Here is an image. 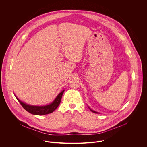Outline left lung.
<instances>
[{
  "instance_id": "1",
  "label": "left lung",
  "mask_w": 147,
  "mask_h": 147,
  "mask_svg": "<svg viewBox=\"0 0 147 147\" xmlns=\"http://www.w3.org/2000/svg\"><path fill=\"white\" fill-rule=\"evenodd\" d=\"M89 108V107H88ZM89 109H90V111H91V112H94V113H99L98 112H96V111H93V110H92L91 109H90V108H89Z\"/></svg>"
}]
</instances>
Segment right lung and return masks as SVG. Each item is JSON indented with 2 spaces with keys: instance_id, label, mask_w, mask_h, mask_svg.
<instances>
[{
  "instance_id": "right-lung-1",
  "label": "right lung",
  "mask_w": 147,
  "mask_h": 147,
  "mask_svg": "<svg viewBox=\"0 0 147 147\" xmlns=\"http://www.w3.org/2000/svg\"><path fill=\"white\" fill-rule=\"evenodd\" d=\"M64 91L65 90H63L60 93L57 95L55 99L51 103L45 106L31 105L27 104L24 102H23L22 101H21L16 95L15 96L18 101L20 102V103L22 105L23 108L29 113L35 115H44L52 113L58 107L61 101L62 95L63 94Z\"/></svg>"
}]
</instances>
